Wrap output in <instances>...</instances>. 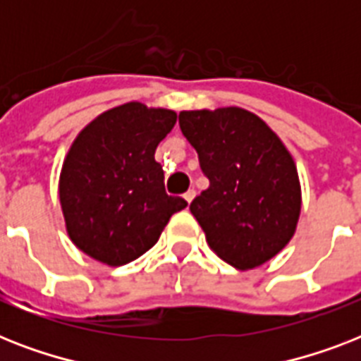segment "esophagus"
<instances>
[{"label":"esophagus","mask_w":361,"mask_h":361,"mask_svg":"<svg viewBox=\"0 0 361 361\" xmlns=\"http://www.w3.org/2000/svg\"><path fill=\"white\" fill-rule=\"evenodd\" d=\"M195 195H197V192H195V189H189V191H187L185 195H183V198H185L187 202L191 204V202H192V198H195Z\"/></svg>","instance_id":"esophagus-1"}]
</instances>
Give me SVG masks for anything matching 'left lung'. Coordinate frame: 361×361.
<instances>
[{
  "label": "left lung",
  "mask_w": 361,
  "mask_h": 361,
  "mask_svg": "<svg viewBox=\"0 0 361 361\" xmlns=\"http://www.w3.org/2000/svg\"><path fill=\"white\" fill-rule=\"evenodd\" d=\"M180 129L209 180L189 208L209 249L238 269L271 260L302 212L296 163L283 140L240 106L183 110Z\"/></svg>",
  "instance_id": "left-lung-1"
}]
</instances>
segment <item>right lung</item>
I'll return each mask as SVG.
<instances>
[{
	"instance_id": "1",
	"label": "right lung",
	"mask_w": 361,
	"mask_h": 361,
	"mask_svg": "<svg viewBox=\"0 0 361 361\" xmlns=\"http://www.w3.org/2000/svg\"><path fill=\"white\" fill-rule=\"evenodd\" d=\"M178 114L130 101L84 127L59 172V204L71 241L106 266H123L152 249L170 217L187 206L164 192L159 142Z\"/></svg>"
}]
</instances>
